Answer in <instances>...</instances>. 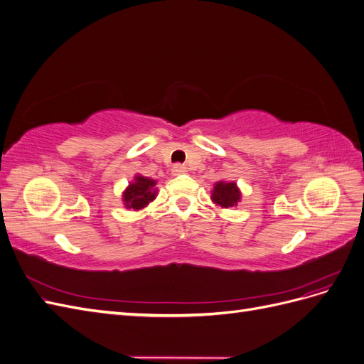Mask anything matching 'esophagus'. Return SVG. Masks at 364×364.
Wrapping results in <instances>:
<instances>
[{
    "mask_svg": "<svg viewBox=\"0 0 364 364\" xmlns=\"http://www.w3.org/2000/svg\"><path fill=\"white\" fill-rule=\"evenodd\" d=\"M186 167L185 165H181V164H176V165H173V168H171V173H173V176H181V174H186Z\"/></svg>",
    "mask_w": 364,
    "mask_h": 364,
    "instance_id": "34e87169",
    "label": "esophagus"
}]
</instances>
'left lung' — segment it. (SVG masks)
Instances as JSON below:
<instances>
[{"label":"left lung","mask_w":364,"mask_h":364,"mask_svg":"<svg viewBox=\"0 0 364 364\" xmlns=\"http://www.w3.org/2000/svg\"><path fill=\"white\" fill-rule=\"evenodd\" d=\"M211 200L223 209L237 206L241 200V191L238 188L237 182H226L218 181L214 183V188L211 191Z\"/></svg>","instance_id":"obj_1"}]
</instances>
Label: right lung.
Listing matches in <instances>:
<instances>
[{
	"label": "right lung",
	"instance_id": "obj_1",
	"mask_svg": "<svg viewBox=\"0 0 364 364\" xmlns=\"http://www.w3.org/2000/svg\"><path fill=\"white\" fill-rule=\"evenodd\" d=\"M156 196V181L146 178V176L142 174H135L134 181L129 182L121 197H123V203L126 209L141 211V209H144L149 203L155 200Z\"/></svg>",
	"mask_w": 364,
	"mask_h": 364
}]
</instances>
